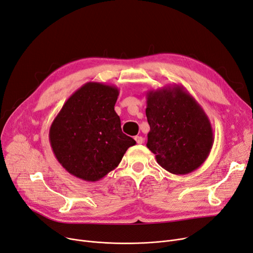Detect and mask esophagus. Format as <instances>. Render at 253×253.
<instances>
[{
  "label": "esophagus",
  "mask_w": 253,
  "mask_h": 253,
  "mask_svg": "<svg viewBox=\"0 0 253 253\" xmlns=\"http://www.w3.org/2000/svg\"><path fill=\"white\" fill-rule=\"evenodd\" d=\"M134 139L136 140L137 144H142V142H144V140H145V138L142 136H135Z\"/></svg>",
  "instance_id": "1"
}]
</instances>
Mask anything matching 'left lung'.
<instances>
[{
	"mask_svg": "<svg viewBox=\"0 0 253 253\" xmlns=\"http://www.w3.org/2000/svg\"><path fill=\"white\" fill-rule=\"evenodd\" d=\"M146 115L150 131L148 149L159 166L173 174L199 169L214 142L210 120L181 84L147 92Z\"/></svg>",
	"mask_w": 253,
	"mask_h": 253,
	"instance_id": "8db88e82",
	"label": "left lung"
}]
</instances>
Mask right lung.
Returning a JSON list of instances; mask_svg holds the SVG:
<instances>
[{
  "label": "right lung",
  "instance_id": "add662e5",
  "mask_svg": "<svg viewBox=\"0 0 253 253\" xmlns=\"http://www.w3.org/2000/svg\"><path fill=\"white\" fill-rule=\"evenodd\" d=\"M119 89L90 82L76 90L53 119L49 142L61 166L74 177L99 181L114 170L135 140L121 129L115 112Z\"/></svg>",
  "mask_w": 253,
  "mask_h": 253
}]
</instances>
